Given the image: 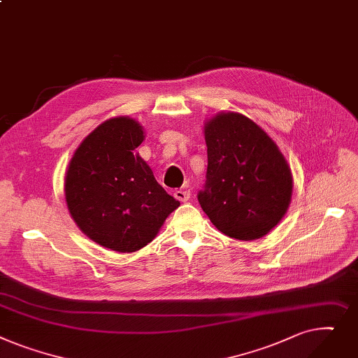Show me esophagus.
I'll use <instances>...</instances> for the list:
<instances>
[{"label":"esophagus","instance_id":"1","mask_svg":"<svg viewBox=\"0 0 358 358\" xmlns=\"http://www.w3.org/2000/svg\"><path fill=\"white\" fill-rule=\"evenodd\" d=\"M175 198L180 202H187L191 198V192L186 191V189H179V191H175Z\"/></svg>","mask_w":358,"mask_h":358}]
</instances>
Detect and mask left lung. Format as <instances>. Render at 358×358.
Returning <instances> with one entry per match:
<instances>
[{"instance_id":"8db88e82","label":"left lung","mask_w":358,"mask_h":358,"mask_svg":"<svg viewBox=\"0 0 358 358\" xmlns=\"http://www.w3.org/2000/svg\"><path fill=\"white\" fill-rule=\"evenodd\" d=\"M208 147L203 213L222 234L241 241L268 234L292 201L290 166L278 144L253 120L218 113L203 125Z\"/></svg>"}]
</instances>
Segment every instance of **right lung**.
<instances>
[{
	"mask_svg": "<svg viewBox=\"0 0 358 358\" xmlns=\"http://www.w3.org/2000/svg\"><path fill=\"white\" fill-rule=\"evenodd\" d=\"M144 137L143 125L127 115L103 121L78 145L65 176L75 224L118 253H134L153 241L180 205L137 153Z\"/></svg>",
	"mask_w": 358,
	"mask_h": 358,
	"instance_id": "add662e5",
	"label": "right lung"
}]
</instances>
